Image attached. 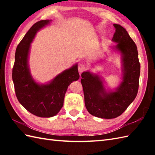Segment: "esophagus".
<instances>
[{"label": "esophagus", "mask_w": 155, "mask_h": 155, "mask_svg": "<svg viewBox=\"0 0 155 155\" xmlns=\"http://www.w3.org/2000/svg\"><path fill=\"white\" fill-rule=\"evenodd\" d=\"M78 71H79L81 73V72H84V71H85L87 70V65L85 64H79V66H78Z\"/></svg>", "instance_id": "obj_1"}]
</instances>
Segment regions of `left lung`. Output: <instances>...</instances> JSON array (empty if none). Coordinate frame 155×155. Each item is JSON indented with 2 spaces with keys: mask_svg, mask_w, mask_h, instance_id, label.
I'll use <instances>...</instances> for the list:
<instances>
[{
  "mask_svg": "<svg viewBox=\"0 0 155 155\" xmlns=\"http://www.w3.org/2000/svg\"><path fill=\"white\" fill-rule=\"evenodd\" d=\"M113 41L123 54V81L117 91L107 93L97 75L89 72L81 74L84 103L91 114L103 118H114L124 113L136 98L139 90L140 64L137 47L124 27L114 24Z\"/></svg>",
  "mask_w": 155,
  "mask_h": 155,
  "instance_id": "8db88e82",
  "label": "left lung"
}]
</instances>
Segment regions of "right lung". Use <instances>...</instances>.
Segmentation results:
<instances>
[{"label": "right lung", "instance_id": "1", "mask_svg": "<svg viewBox=\"0 0 155 155\" xmlns=\"http://www.w3.org/2000/svg\"><path fill=\"white\" fill-rule=\"evenodd\" d=\"M49 22L43 20L35 23L19 42L12 73L19 103L31 113L40 117H53L60 111L68 85L80 77L75 65L58 75L50 84L39 85L32 78L27 64L30 45L37 32Z\"/></svg>", "mask_w": 155, "mask_h": 155}]
</instances>
